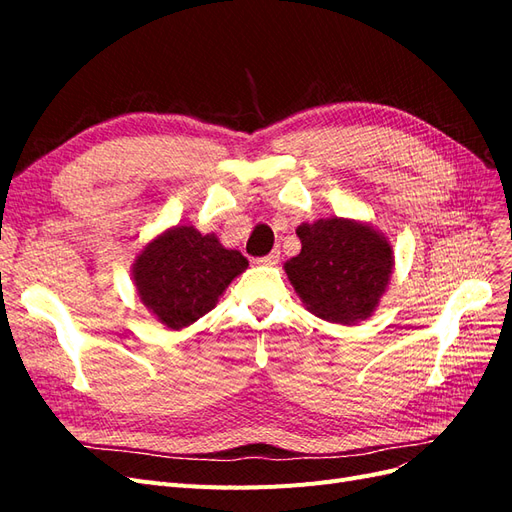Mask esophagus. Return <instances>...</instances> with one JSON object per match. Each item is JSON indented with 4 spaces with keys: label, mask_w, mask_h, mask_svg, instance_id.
I'll return each instance as SVG.
<instances>
[{
    "label": "esophagus",
    "mask_w": 512,
    "mask_h": 512,
    "mask_svg": "<svg viewBox=\"0 0 512 512\" xmlns=\"http://www.w3.org/2000/svg\"><path fill=\"white\" fill-rule=\"evenodd\" d=\"M277 262H280V250H273L271 254L258 258V265H267V267H273Z\"/></svg>",
    "instance_id": "obj_1"
}]
</instances>
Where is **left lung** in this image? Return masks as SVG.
Wrapping results in <instances>:
<instances>
[{
	"label": "left lung",
	"mask_w": 512,
	"mask_h": 512,
	"mask_svg": "<svg viewBox=\"0 0 512 512\" xmlns=\"http://www.w3.org/2000/svg\"><path fill=\"white\" fill-rule=\"evenodd\" d=\"M301 254L284 269L312 314L354 324L374 312L393 271V250L367 224L331 218L297 228Z\"/></svg>",
	"instance_id": "obj_1"
}]
</instances>
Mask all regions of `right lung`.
Here are the masks:
<instances>
[{"instance_id":"add662e5","label":"right lung","mask_w":512,"mask_h":512,"mask_svg":"<svg viewBox=\"0 0 512 512\" xmlns=\"http://www.w3.org/2000/svg\"><path fill=\"white\" fill-rule=\"evenodd\" d=\"M247 258L226 250L215 235H200L192 226H175L153 239L134 262L138 297L168 329H183L218 303L220 294Z\"/></svg>"}]
</instances>
